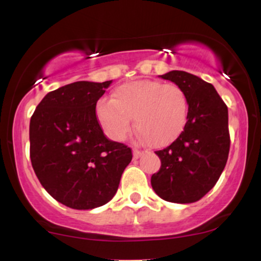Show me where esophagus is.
<instances>
[{"label": "esophagus", "instance_id": "34e87169", "mask_svg": "<svg viewBox=\"0 0 261 261\" xmlns=\"http://www.w3.org/2000/svg\"><path fill=\"white\" fill-rule=\"evenodd\" d=\"M143 153H145V151H141V149L135 148L134 149V158H135V160H137V158H140Z\"/></svg>", "mask_w": 261, "mask_h": 261}]
</instances>
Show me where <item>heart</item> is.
<instances>
[{"instance_id": "1", "label": "heart", "mask_w": 261, "mask_h": 261, "mask_svg": "<svg viewBox=\"0 0 261 261\" xmlns=\"http://www.w3.org/2000/svg\"><path fill=\"white\" fill-rule=\"evenodd\" d=\"M190 103L184 89L160 81L139 80L114 89L112 99H100L95 116L109 139L122 141L133 118L141 139L154 147L170 145L188 124Z\"/></svg>"}]
</instances>
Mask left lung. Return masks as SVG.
I'll return each mask as SVG.
<instances>
[{"label":"left lung","instance_id":"left-lung-1","mask_svg":"<svg viewBox=\"0 0 261 261\" xmlns=\"http://www.w3.org/2000/svg\"><path fill=\"white\" fill-rule=\"evenodd\" d=\"M161 77L184 89L190 109L180 136L155 151L161 168L152 175V188L166 201H199L215 187L228 160V108L215 87L197 76L170 71Z\"/></svg>","mask_w":261,"mask_h":261}]
</instances>
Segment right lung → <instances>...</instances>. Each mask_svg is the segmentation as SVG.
I'll use <instances>...</instances> for the list:
<instances>
[{
    "instance_id": "add662e5",
    "label": "right lung",
    "mask_w": 261,
    "mask_h": 261,
    "mask_svg": "<svg viewBox=\"0 0 261 261\" xmlns=\"http://www.w3.org/2000/svg\"><path fill=\"white\" fill-rule=\"evenodd\" d=\"M112 81L71 83L47 93L31 118L33 169L56 201L74 210L106 205L133 160L126 145L109 140L95 106Z\"/></svg>"
}]
</instances>
